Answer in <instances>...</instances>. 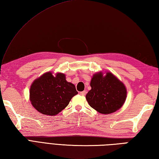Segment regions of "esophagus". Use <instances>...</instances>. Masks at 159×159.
I'll return each mask as SVG.
<instances>
[{"label":"esophagus","mask_w":159,"mask_h":159,"mask_svg":"<svg viewBox=\"0 0 159 159\" xmlns=\"http://www.w3.org/2000/svg\"><path fill=\"white\" fill-rule=\"evenodd\" d=\"M79 93H80V95H81V96H85V94L87 93V92L86 91H83V92H80Z\"/></svg>","instance_id":"esophagus-1"}]
</instances>
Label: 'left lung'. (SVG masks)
<instances>
[{"mask_svg": "<svg viewBox=\"0 0 159 159\" xmlns=\"http://www.w3.org/2000/svg\"><path fill=\"white\" fill-rule=\"evenodd\" d=\"M92 87L86 99L91 107L102 114L116 112L123 106L127 91L124 83L111 72L94 74L91 80Z\"/></svg>", "mask_w": 159, "mask_h": 159, "instance_id": "obj_1", "label": "left lung"}]
</instances>
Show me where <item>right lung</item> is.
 Returning <instances> with one entry per match:
<instances>
[{
  "instance_id": "1",
  "label": "right lung",
  "mask_w": 159,
  "mask_h": 159,
  "mask_svg": "<svg viewBox=\"0 0 159 159\" xmlns=\"http://www.w3.org/2000/svg\"><path fill=\"white\" fill-rule=\"evenodd\" d=\"M29 93L30 101L37 111L53 116L65 109L78 92L74 84L66 80L65 74L54 76L48 72L33 82Z\"/></svg>"
}]
</instances>
